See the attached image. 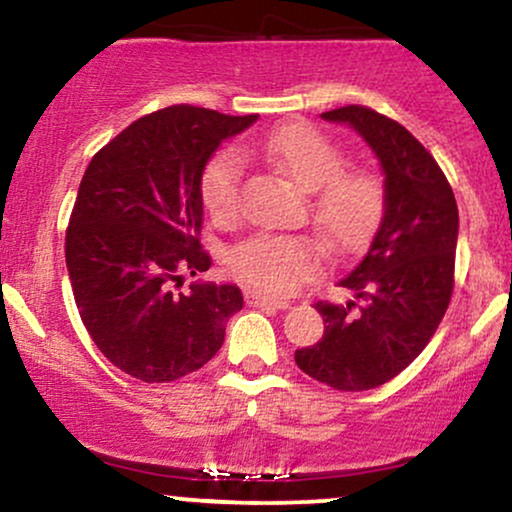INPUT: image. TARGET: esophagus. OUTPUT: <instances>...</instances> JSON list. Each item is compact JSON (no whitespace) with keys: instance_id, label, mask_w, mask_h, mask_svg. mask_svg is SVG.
<instances>
[{"instance_id":"esophagus-1","label":"esophagus","mask_w":512,"mask_h":512,"mask_svg":"<svg viewBox=\"0 0 512 512\" xmlns=\"http://www.w3.org/2000/svg\"><path fill=\"white\" fill-rule=\"evenodd\" d=\"M248 305L252 308H262V310H286L289 308V301H279V298H269V296H262V293L252 291L248 293Z\"/></svg>"}]
</instances>
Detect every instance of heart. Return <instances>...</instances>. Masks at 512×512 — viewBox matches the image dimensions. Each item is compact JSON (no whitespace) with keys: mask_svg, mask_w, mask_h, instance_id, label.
<instances>
[{"mask_svg":"<svg viewBox=\"0 0 512 512\" xmlns=\"http://www.w3.org/2000/svg\"><path fill=\"white\" fill-rule=\"evenodd\" d=\"M262 154L305 192L310 219L332 245L354 248L378 226L385 207L383 182L370 170H346L344 154L320 129L286 125L262 142ZM243 163L236 151H221L204 166L199 192L216 219H231L238 207ZM236 279L269 296H286L320 267V250L301 236H252L228 255Z\"/></svg>","mask_w":512,"mask_h":512,"instance_id":"b5f03b06","label":"heart"}]
</instances>
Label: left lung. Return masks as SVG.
Segmentation results:
<instances>
[{
  "label": "left lung",
  "mask_w": 512,
  "mask_h": 512,
  "mask_svg": "<svg viewBox=\"0 0 512 512\" xmlns=\"http://www.w3.org/2000/svg\"><path fill=\"white\" fill-rule=\"evenodd\" d=\"M354 127L385 173V211L363 260L339 279L354 298L317 301L325 334L296 351L310 378L344 392L385 385L414 361L450 305L455 286L457 202L424 144L366 105L322 113Z\"/></svg>",
  "instance_id": "1"
}]
</instances>
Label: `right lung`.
<instances>
[{
  "label": "right lung",
  "mask_w": 512,
  "mask_h": 512,
  "mask_svg": "<svg viewBox=\"0 0 512 512\" xmlns=\"http://www.w3.org/2000/svg\"><path fill=\"white\" fill-rule=\"evenodd\" d=\"M257 115L170 105L139 117L98 151L81 178L64 257L81 322L101 354L144 383H173L221 349L243 308L233 284H190L207 272L199 245L207 161Z\"/></svg>",
  "instance_id": "add662e5"
}]
</instances>
